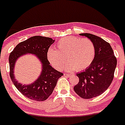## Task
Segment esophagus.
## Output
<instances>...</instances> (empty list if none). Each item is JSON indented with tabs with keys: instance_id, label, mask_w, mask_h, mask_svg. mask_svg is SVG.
<instances>
[{
	"instance_id": "1",
	"label": "esophagus",
	"mask_w": 125,
	"mask_h": 125,
	"mask_svg": "<svg viewBox=\"0 0 125 125\" xmlns=\"http://www.w3.org/2000/svg\"><path fill=\"white\" fill-rule=\"evenodd\" d=\"M63 75H64V76H65V77H70V76H71V74H66V73H64V74H63Z\"/></svg>"
}]
</instances>
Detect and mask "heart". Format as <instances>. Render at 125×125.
Wrapping results in <instances>:
<instances>
[{
	"label": "heart",
	"instance_id": "obj_1",
	"mask_svg": "<svg viewBox=\"0 0 125 125\" xmlns=\"http://www.w3.org/2000/svg\"><path fill=\"white\" fill-rule=\"evenodd\" d=\"M56 48L49 50L48 59L58 71L62 69L66 60L69 62L65 67L66 71H83L92 64L95 57L94 45L86 39L67 37L58 42Z\"/></svg>",
	"mask_w": 125,
	"mask_h": 125
}]
</instances>
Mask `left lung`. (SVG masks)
Listing matches in <instances>:
<instances>
[{"instance_id":"1","label":"left lung","mask_w":125,"mask_h":125,"mask_svg":"<svg viewBox=\"0 0 125 125\" xmlns=\"http://www.w3.org/2000/svg\"><path fill=\"white\" fill-rule=\"evenodd\" d=\"M93 42L95 57L92 64L76 75L79 79L74 92L84 99L99 96L107 90L113 80L117 60L109 43L91 33H80Z\"/></svg>"}]
</instances>
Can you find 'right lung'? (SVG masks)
Segmentation results:
<instances>
[{"label": "right lung", "instance_id": "1", "mask_svg": "<svg viewBox=\"0 0 125 125\" xmlns=\"http://www.w3.org/2000/svg\"><path fill=\"white\" fill-rule=\"evenodd\" d=\"M55 40L42 36H33L19 43L9 55L10 77L19 92L27 98L36 101H44L51 95L58 79L63 74L50 65L48 60V49ZM32 54L42 63V71L38 78L33 83L23 85L19 83L14 76V67L21 56Z\"/></svg>", "mask_w": 125, "mask_h": 125}]
</instances>
